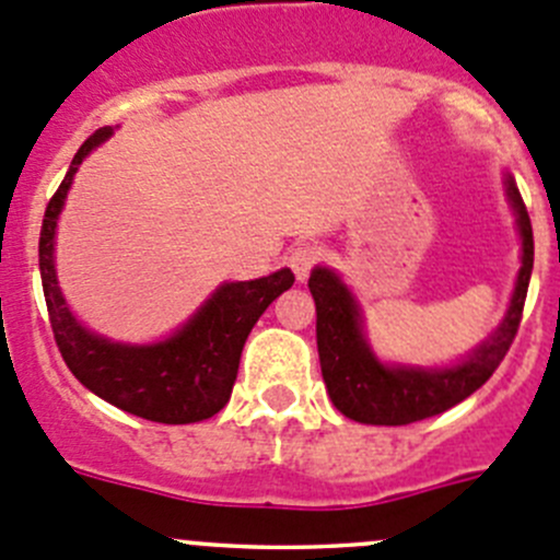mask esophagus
<instances>
[{
    "mask_svg": "<svg viewBox=\"0 0 560 560\" xmlns=\"http://www.w3.org/2000/svg\"><path fill=\"white\" fill-rule=\"evenodd\" d=\"M285 260H289V266H291V271H294L296 280H307V275H311V269L316 266V260H318V247L316 244H307V242L296 244Z\"/></svg>",
    "mask_w": 560,
    "mask_h": 560,
    "instance_id": "1",
    "label": "esophagus"
}]
</instances>
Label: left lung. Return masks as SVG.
Returning <instances> with one entry per match:
<instances>
[{
	"mask_svg": "<svg viewBox=\"0 0 560 560\" xmlns=\"http://www.w3.org/2000/svg\"><path fill=\"white\" fill-rule=\"evenodd\" d=\"M505 195H509L520 238H523V266L516 275L509 313L503 324L467 360L451 369H409V365L380 363L363 335V316L351 291L327 266H316L311 271L307 289L316 300V343L322 376L329 398L346 418L371 425L415 423V420L431 418L465 401L498 371L523 322L530 269H534L530 217L511 175H505Z\"/></svg>",
	"mask_w": 560,
	"mask_h": 560,
	"instance_id": "left-lung-1",
	"label": "left lung"
}]
</instances>
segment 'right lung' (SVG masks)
<instances>
[{"mask_svg":"<svg viewBox=\"0 0 560 560\" xmlns=\"http://www.w3.org/2000/svg\"><path fill=\"white\" fill-rule=\"evenodd\" d=\"M109 135L106 126L84 140L46 206L37 255L51 332L71 374L98 398L153 423H197L228 404L249 329L277 296L294 285V271L280 269L258 280L220 285L178 332L151 346L115 343L84 329L57 285L55 233L79 164Z\"/></svg>","mask_w":560,"mask_h":560,"instance_id":"obj_1","label":"right lung"}]
</instances>
